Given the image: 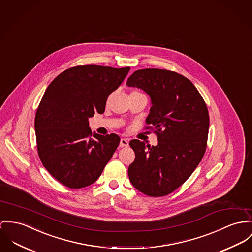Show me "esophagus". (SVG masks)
<instances>
[{
  "instance_id": "34e87169",
  "label": "esophagus",
  "mask_w": 252,
  "mask_h": 252,
  "mask_svg": "<svg viewBox=\"0 0 252 252\" xmlns=\"http://www.w3.org/2000/svg\"><path fill=\"white\" fill-rule=\"evenodd\" d=\"M127 146H128V141L125 138H122L120 141V147L123 148V147H127Z\"/></svg>"
}]
</instances>
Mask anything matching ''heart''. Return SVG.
Instances as JSON below:
<instances>
[{"label": "heart", "mask_w": 252, "mask_h": 252, "mask_svg": "<svg viewBox=\"0 0 252 252\" xmlns=\"http://www.w3.org/2000/svg\"><path fill=\"white\" fill-rule=\"evenodd\" d=\"M132 93H136V94H141V95H145L144 93H142V92H140V91H133Z\"/></svg>", "instance_id": "1"}]
</instances>
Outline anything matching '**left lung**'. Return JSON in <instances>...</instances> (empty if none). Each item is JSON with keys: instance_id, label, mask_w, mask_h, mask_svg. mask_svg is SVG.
Here are the masks:
<instances>
[{"instance_id": "left-lung-1", "label": "left lung", "mask_w": 252, "mask_h": 252, "mask_svg": "<svg viewBox=\"0 0 252 252\" xmlns=\"http://www.w3.org/2000/svg\"><path fill=\"white\" fill-rule=\"evenodd\" d=\"M147 92L153 106L146 120L158 145L131 140L135 154L128 167L132 185L149 196L173 193L193 174L207 147L209 113L192 81L174 71L142 69L126 81Z\"/></svg>"}]
</instances>
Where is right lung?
I'll use <instances>...</instances> for the list:
<instances>
[{"mask_svg":"<svg viewBox=\"0 0 252 252\" xmlns=\"http://www.w3.org/2000/svg\"><path fill=\"white\" fill-rule=\"evenodd\" d=\"M129 70L79 65L59 74L46 89L34 120L37 152L46 170L66 187L93 184L115 153L120 137L93 134L88 119L104 112L107 97Z\"/></svg>","mask_w":252,"mask_h":252,"instance_id":"right-lung-1","label":"right lung"}]
</instances>
